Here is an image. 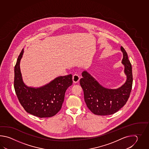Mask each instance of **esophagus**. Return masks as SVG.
I'll return each mask as SVG.
<instances>
[{"instance_id": "obj_1", "label": "esophagus", "mask_w": 149, "mask_h": 149, "mask_svg": "<svg viewBox=\"0 0 149 149\" xmlns=\"http://www.w3.org/2000/svg\"><path fill=\"white\" fill-rule=\"evenodd\" d=\"M72 79H73V81L74 83H77L80 80V77L78 74H75L73 75Z\"/></svg>"}]
</instances>
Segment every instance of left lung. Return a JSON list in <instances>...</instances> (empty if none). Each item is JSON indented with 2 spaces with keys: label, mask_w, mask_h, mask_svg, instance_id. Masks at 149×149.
Listing matches in <instances>:
<instances>
[{
  "label": "left lung",
  "mask_w": 149,
  "mask_h": 149,
  "mask_svg": "<svg viewBox=\"0 0 149 149\" xmlns=\"http://www.w3.org/2000/svg\"><path fill=\"white\" fill-rule=\"evenodd\" d=\"M121 50L123 53L122 63L125 66L127 80L120 88L116 89L104 88L87 72H82L80 84L84 91L87 107L94 114L99 116L113 114L126 104L130 97L133 85L132 67L126 51L122 46Z\"/></svg>",
  "instance_id": "8db88e82"
}]
</instances>
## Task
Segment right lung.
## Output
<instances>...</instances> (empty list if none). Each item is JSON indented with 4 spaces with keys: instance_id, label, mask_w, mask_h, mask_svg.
Wrapping results in <instances>:
<instances>
[{
    "instance_id": "1",
    "label": "right lung",
    "mask_w": 149,
    "mask_h": 149,
    "mask_svg": "<svg viewBox=\"0 0 149 149\" xmlns=\"http://www.w3.org/2000/svg\"><path fill=\"white\" fill-rule=\"evenodd\" d=\"M23 51L20 53L14 67V86L20 104L30 114L39 118L51 117L62 108L65 93L72 84V75L60 76L40 88L28 87L23 83L19 62Z\"/></svg>"
}]
</instances>
